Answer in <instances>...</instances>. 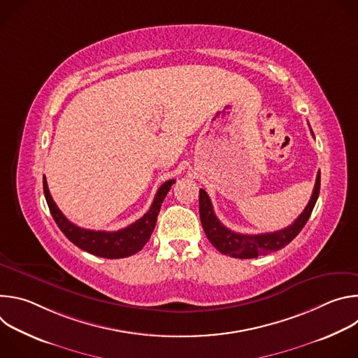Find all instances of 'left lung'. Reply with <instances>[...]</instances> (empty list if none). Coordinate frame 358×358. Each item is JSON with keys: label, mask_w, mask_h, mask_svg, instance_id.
<instances>
[{"label": "left lung", "mask_w": 358, "mask_h": 358, "mask_svg": "<svg viewBox=\"0 0 358 358\" xmlns=\"http://www.w3.org/2000/svg\"><path fill=\"white\" fill-rule=\"evenodd\" d=\"M319 192H320V171L317 173L313 194L310 196L309 203L306 206L304 211L296 218V221H293L292 225L276 232L245 235V234H236L228 229L220 222V220L214 214L211 199L208 194L202 188L199 189V218H201L203 232H206L208 241L221 253L229 255L232 258L252 259V258H258L259 255H266V253L279 250L285 248L287 243H290L303 229L306 222L309 221L310 214L316 206V201L319 198Z\"/></svg>", "instance_id": "1"}]
</instances>
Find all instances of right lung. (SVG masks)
<instances>
[{"label": "right lung", "mask_w": 358, "mask_h": 358, "mask_svg": "<svg viewBox=\"0 0 358 358\" xmlns=\"http://www.w3.org/2000/svg\"><path fill=\"white\" fill-rule=\"evenodd\" d=\"M174 182L176 180H169L159 188L150 210L140 220L115 232L92 231V229H85L72 224L61 213V210L57 207L55 201L52 199V196H50L45 176H43V194L48 202L49 211L52 214L57 225L72 243H75L78 248L92 255H96V257L106 258V259H120V258L131 257V255L141 250L143 246L148 242L152 231H155L162 203Z\"/></svg>", "instance_id": "1"}]
</instances>
